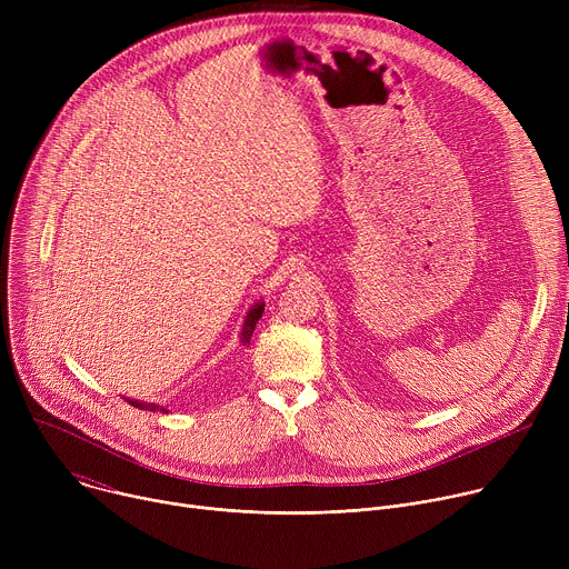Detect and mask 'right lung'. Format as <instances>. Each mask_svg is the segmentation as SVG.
Instances as JSON below:
<instances>
[{"mask_svg":"<svg viewBox=\"0 0 569 569\" xmlns=\"http://www.w3.org/2000/svg\"><path fill=\"white\" fill-rule=\"evenodd\" d=\"M263 310H266V303H254L252 308H250V312H248V317H246V323H242V329H240V342H242V347L246 345H250V340H252V333H254V329H257V321L261 319V315H263ZM130 405H134V408H139V410H148V412H169L167 408H161V405H157V402H139V400H130V398H126Z\"/></svg>","mask_w":569,"mask_h":569,"instance_id":"right-lung-1","label":"right lung"}]
</instances>
